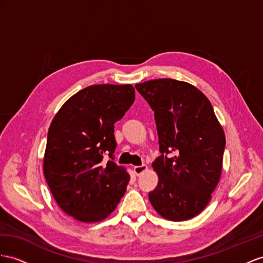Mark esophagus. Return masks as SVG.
<instances>
[{"label":"esophagus","mask_w":263,"mask_h":263,"mask_svg":"<svg viewBox=\"0 0 263 263\" xmlns=\"http://www.w3.org/2000/svg\"><path fill=\"white\" fill-rule=\"evenodd\" d=\"M146 169H147V166H146L145 164H142V165H137V166H134V167H133L134 173H136L137 176H140L141 173H143L144 171H146Z\"/></svg>","instance_id":"esophagus-1"}]
</instances>
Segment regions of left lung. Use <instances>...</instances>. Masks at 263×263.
Instances as JSON below:
<instances>
[{"instance_id": "obj_1", "label": "left lung", "mask_w": 263, "mask_h": 263, "mask_svg": "<svg viewBox=\"0 0 263 263\" xmlns=\"http://www.w3.org/2000/svg\"><path fill=\"white\" fill-rule=\"evenodd\" d=\"M154 111L161 156L152 163L159 182L149 200L161 217L184 221L202 212L222 172L223 129L196 86L173 79L136 84ZM174 153L173 158L166 154Z\"/></svg>"}]
</instances>
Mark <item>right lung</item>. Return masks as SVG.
Masks as SVG:
<instances>
[{"mask_svg": "<svg viewBox=\"0 0 263 263\" xmlns=\"http://www.w3.org/2000/svg\"><path fill=\"white\" fill-rule=\"evenodd\" d=\"M131 84H97L72 96L53 118L43 172L53 198L78 221L109 217L124 196L130 176L113 162L114 123L134 102ZM111 160L105 164L103 158Z\"/></svg>", "mask_w": 263, "mask_h": 263, "instance_id": "add662e5", "label": "right lung"}]
</instances>
